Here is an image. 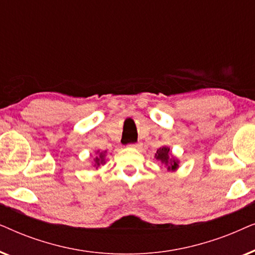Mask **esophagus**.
Returning <instances> with one entry per match:
<instances>
[{
	"mask_svg": "<svg viewBox=\"0 0 255 255\" xmlns=\"http://www.w3.org/2000/svg\"><path fill=\"white\" fill-rule=\"evenodd\" d=\"M141 146H142L141 142H134V144H128V147H132V148H135V149L141 148Z\"/></svg>",
	"mask_w": 255,
	"mask_h": 255,
	"instance_id": "esophagus-1",
	"label": "esophagus"
}]
</instances>
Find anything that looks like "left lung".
<instances>
[{
  "mask_svg": "<svg viewBox=\"0 0 255 255\" xmlns=\"http://www.w3.org/2000/svg\"><path fill=\"white\" fill-rule=\"evenodd\" d=\"M155 159L161 161V163H163L168 170H175L179 167V160L172 156V154H170V148L167 147V146H162V147H160L156 151Z\"/></svg>",
  "mask_w": 255,
  "mask_h": 255,
  "instance_id": "1",
  "label": "left lung"
}]
</instances>
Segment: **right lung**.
<instances>
[{
  "mask_svg": "<svg viewBox=\"0 0 255 255\" xmlns=\"http://www.w3.org/2000/svg\"><path fill=\"white\" fill-rule=\"evenodd\" d=\"M97 153H99V155H97L96 158L94 159V162H95V165H94V166H95L96 168L99 166L103 165V163H106V159H104V158H106V151H104V152L97 151Z\"/></svg>",
  "mask_w": 255,
  "mask_h": 255,
  "instance_id": "right-lung-1",
  "label": "right lung"
}]
</instances>
